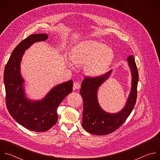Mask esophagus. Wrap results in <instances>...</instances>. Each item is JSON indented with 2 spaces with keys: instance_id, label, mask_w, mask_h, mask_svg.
Listing matches in <instances>:
<instances>
[{
  "instance_id": "esophagus-1",
  "label": "esophagus",
  "mask_w": 160,
  "mask_h": 160,
  "mask_svg": "<svg viewBox=\"0 0 160 160\" xmlns=\"http://www.w3.org/2000/svg\"><path fill=\"white\" fill-rule=\"evenodd\" d=\"M80 88V83L78 82H75L73 83V88L74 89H78Z\"/></svg>"
}]
</instances>
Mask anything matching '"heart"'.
<instances>
[{"label":"heart","mask_w":160,"mask_h":160,"mask_svg":"<svg viewBox=\"0 0 160 160\" xmlns=\"http://www.w3.org/2000/svg\"><path fill=\"white\" fill-rule=\"evenodd\" d=\"M71 59L77 64H85L87 72L92 75L103 73L111 64L114 54L112 50L101 42L88 40L75 46L71 52ZM70 66L73 63H70Z\"/></svg>","instance_id":"1"}]
</instances>
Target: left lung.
Here are the masks:
<instances>
[{
	"mask_svg": "<svg viewBox=\"0 0 160 160\" xmlns=\"http://www.w3.org/2000/svg\"><path fill=\"white\" fill-rule=\"evenodd\" d=\"M127 60L132 71V90L125 107L118 113L104 111L97 99L99 87L108 77L111 70L96 77H84L80 93L83 100L82 126L87 132L98 135L109 134L119 128L130 115L136 103L139 75L133 56L131 55Z\"/></svg>",
	"mask_w": 160,
	"mask_h": 160,
	"instance_id": "left-lung-1",
	"label": "left lung"
}]
</instances>
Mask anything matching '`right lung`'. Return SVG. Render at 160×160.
<instances>
[{
    "instance_id": "right-lung-1",
    "label": "right lung",
    "mask_w": 160,
    "mask_h": 160,
    "mask_svg": "<svg viewBox=\"0 0 160 160\" xmlns=\"http://www.w3.org/2000/svg\"><path fill=\"white\" fill-rule=\"evenodd\" d=\"M48 38L47 34H34L22 40L13 50L4 73L6 104L10 115L22 126L38 132L47 131L56 123L57 109L73 90V81L70 80L54 87L40 101L31 102L25 97L24 80L20 75L22 56L32 44Z\"/></svg>"
}]
</instances>
